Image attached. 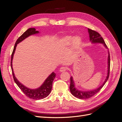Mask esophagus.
<instances>
[{
    "label": "esophagus",
    "instance_id": "34e87169",
    "mask_svg": "<svg viewBox=\"0 0 122 122\" xmlns=\"http://www.w3.org/2000/svg\"><path fill=\"white\" fill-rule=\"evenodd\" d=\"M66 70H67V68H66V67H61L60 69V72H65L66 71Z\"/></svg>",
    "mask_w": 122,
    "mask_h": 122
}]
</instances>
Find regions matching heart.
Wrapping results in <instances>:
<instances>
[{
	"mask_svg": "<svg viewBox=\"0 0 122 122\" xmlns=\"http://www.w3.org/2000/svg\"><path fill=\"white\" fill-rule=\"evenodd\" d=\"M82 40L79 36H67L58 40V45L63 48H66L72 44L71 50L73 52H78L81 46Z\"/></svg>",
	"mask_w": 122,
	"mask_h": 122,
	"instance_id": "1",
	"label": "heart"
}]
</instances>
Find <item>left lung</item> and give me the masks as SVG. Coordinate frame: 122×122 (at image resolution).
I'll use <instances>...</instances> for the list:
<instances>
[{
    "label": "left lung",
    "mask_w": 122,
    "mask_h": 122,
    "mask_svg": "<svg viewBox=\"0 0 122 122\" xmlns=\"http://www.w3.org/2000/svg\"><path fill=\"white\" fill-rule=\"evenodd\" d=\"M88 32L89 34L90 41L92 44H102L104 46L106 49H108L107 46L105 44L104 41L102 38V36H100L98 32L95 31L92 29L88 28ZM108 58H107V73L106 78L103 83L99 87L96 88L94 90H92L90 91H81L76 87L75 82L74 81L73 77L71 76L70 77V90L71 94L74 96L80 99H88L92 97H93L95 94H96L100 90L102 87L104 86L107 81L109 75V70H110V56L109 52L108 50Z\"/></svg>",
    "instance_id": "obj_1"
}]
</instances>
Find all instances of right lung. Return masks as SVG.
I'll list each match as a JSON object with an SVG mask.
<instances>
[{"label": "right lung", "mask_w": 122, "mask_h": 122, "mask_svg": "<svg viewBox=\"0 0 122 122\" xmlns=\"http://www.w3.org/2000/svg\"><path fill=\"white\" fill-rule=\"evenodd\" d=\"M39 33H40V32L38 30H36V28H28L26 31H25L23 34L18 39L15 44V46L12 54V56H11L10 62L11 68H12L13 78L17 86L20 88L21 90L23 92L24 94L27 97L34 100H41L44 99L47 97L50 94L51 91V89H52L53 81L55 78V76H56V74L53 72L51 74H50L48 76V77L45 79V80L44 81L43 84L40 87H39L38 88H35V89H32V88H30L25 86L22 83H21L20 82H19V81L17 79L14 73V70L12 66V61L13 59L14 54L15 53V52L17 44L21 42L22 41L28 37V36L31 35L38 34Z\"/></svg>", "instance_id": "add662e5"}]
</instances>
